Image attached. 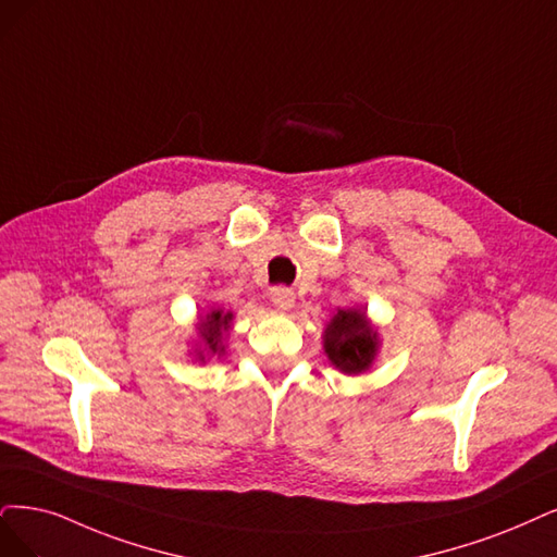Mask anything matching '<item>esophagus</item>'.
Wrapping results in <instances>:
<instances>
[{
    "label": "esophagus",
    "instance_id": "obj_1",
    "mask_svg": "<svg viewBox=\"0 0 557 557\" xmlns=\"http://www.w3.org/2000/svg\"><path fill=\"white\" fill-rule=\"evenodd\" d=\"M271 300H273L277 310L289 312L292 307L296 305V294L292 289H286V286H275V289L271 292Z\"/></svg>",
    "mask_w": 557,
    "mask_h": 557
}]
</instances>
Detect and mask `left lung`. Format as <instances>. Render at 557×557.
Here are the masks:
<instances>
[{
	"label": "left lung",
	"mask_w": 557,
	"mask_h": 557,
	"mask_svg": "<svg viewBox=\"0 0 557 557\" xmlns=\"http://www.w3.org/2000/svg\"><path fill=\"white\" fill-rule=\"evenodd\" d=\"M325 356L344 374H362L379 354V333L364 310H339L323 335Z\"/></svg>",
	"instance_id": "1"
}]
</instances>
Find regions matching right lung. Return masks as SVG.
<instances>
[{"label": "right lung", "mask_w": 557, "mask_h": 557, "mask_svg": "<svg viewBox=\"0 0 557 557\" xmlns=\"http://www.w3.org/2000/svg\"><path fill=\"white\" fill-rule=\"evenodd\" d=\"M230 323H232V312H222V310H211L206 314L199 323V337L203 344V351L206 354H213V356H222L224 354V346H222V335L230 331ZM203 351H199V360H203Z\"/></svg>", "instance_id": "right-lung-1"}]
</instances>
